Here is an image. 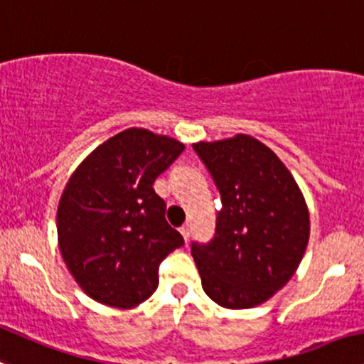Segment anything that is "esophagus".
<instances>
[{
    "label": "esophagus",
    "instance_id": "1",
    "mask_svg": "<svg viewBox=\"0 0 364 364\" xmlns=\"http://www.w3.org/2000/svg\"><path fill=\"white\" fill-rule=\"evenodd\" d=\"M179 231H181V235H183V238H185V242L188 243L190 235H192V229H190V225H183V228L179 229Z\"/></svg>",
    "mask_w": 364,
    "mask_h": 364
}]
</instances>
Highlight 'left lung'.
<instances>
[{
    "instance_id": "8db88e82",
    "label": "left lung",
    "mask_w": 364,
    "mask_h": 364,
    "mask_svg": "<svg viewBox=\"0 0 364 364\" xmlns=\"http://www.w3.org/2000/svg\"><path fill=\"white\" fill-rule=\"evenodd\" d=\"M193 151L220 192L208 243H192L200 283L228 309L263 304L297 270L309 240L304 196L283 161L249 135L197 142Z\"/></svg>"
}]
</instances>
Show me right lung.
Here are the masks:
<instances>
[{"instance_id": "right-lung-1", "label": "right lung", "mask_w": 364, "mask_h": 364, "mask_svg": "<svg viewBox=\"0 0 364 364\" xmlns=\"http://www.w3.org/2000/svg\"><path fill=\"white\" fill-rule=\"evenodd\" d=\"M185 146L144 128L108 139L73 172L58 203L60 252L81 290L135 308L158 288V268L183 236L165 220L153 183Z\"/></svg>"}]
</instances>
